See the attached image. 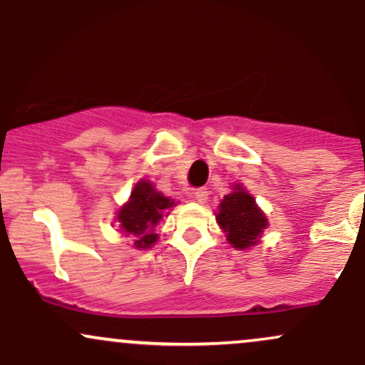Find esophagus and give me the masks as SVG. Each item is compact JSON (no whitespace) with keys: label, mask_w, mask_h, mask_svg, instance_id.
<instances>
[{"label":"esophagus","mask_w":365,"mask_h":365,"mask_svg":"<svg viewBox=\"0 0 365 365\" xmlns=\"http://www.w3.org/2000/svg\"><path fill=\"white\" fill-rule=\"evenodd\" d=\"M207 190L206 188H195L194 192H192V197H194V200L195 202H199V204H204L207 200Z\"/></svg>","instance_id":"obj_1"}]
</instances>
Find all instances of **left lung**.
<instances>
[{"label":"left lung","mask_w":365,"mask_h":365,"mask_svg":"<svg viewBox=\"0 0 365 365\" xmlns=\"http://www.w3.org/2000/svg\"><path fill=\"white\" fill-rule=\"evenodd\" d=\"M216 223L223 230L233 249L247 250L261 242L267 228V217L257 206L254 195L242 183H233L232 192L221 199L216 212Z\"/></svg>","instance_id":"8db88e82"}]
</instances>
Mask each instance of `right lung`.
<instances>
[{
	"mask_svg": "<svg viewBox=\"0 0 365 365\" xmlns=\"http://www.w3.org/2000/svg\"><path fill=\"white\" fill-rule=\"evenodd\" d=\"M175 206V199L159 192L150 180L142 178L133 185L127 202L116 211V225L125 237L132 238L135 249H150L159 238L156 226Z\"/></svg>",
	"mask_w": 365,
	"mask_h": 365,
	"instance_id": "obj_1",
	"label": "right lung"
}]
</instances>
